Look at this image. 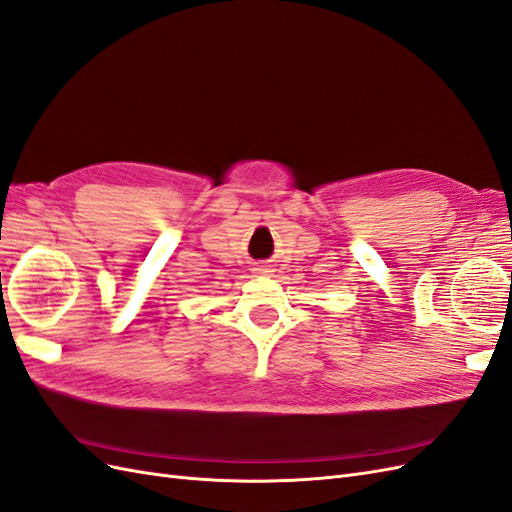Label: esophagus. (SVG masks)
Instances as JSON below:
<instances>
[{
  "label": "esophagus",
  "instance_id": "esophagus-1",
  "mask_svg": "<svg viewBox=\"0 0 512 512\" xmlns=\"http://www.w3.org/2000/svg\"><path fill=\"white\" fill-rule=\"evenodd\" d=\"M254 271H256V273H260V275H267V273H271V269H269V267H265V265H258Z\"/></svg>",
  "mask_w": 512,
  "mask_h": 512
}]
</instances>
